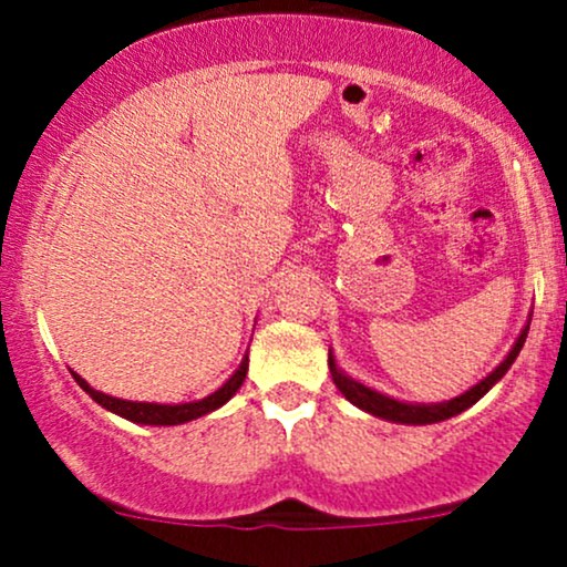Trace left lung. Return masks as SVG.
Instances as JSON below:
<instances>
[{
    "label": "left lung",
    "instance_id": "obj_1",
    "mask_svg": "<svg viewBox=\"0 0 567 567\" xmlns=\"http://www.w3.org/2000/svg\"><path fill=\"white\" fill-rule=\"evenodd\" d=\"M528 330H530V317L528 322H525V328L519 330L517 341H514V347L509 349V354L504 357V360L498 362L496 368L491 370V373L485 375L483 381L474 383L472 389H466L464 394L453 396V400H445V402H402V400H394V396L383 394V392H375V389L365 386L362 381L351 379L347 370L338 368L336 357H333V349H330L328 354V365H330V375H333V383L338 386V392H341L351 405H357L360 410H365V413L375 415V419H383V421H392V424H410V426H426V424H440V421H447L453 419V415L464 413V410H470L474 402H480L483 396L491 392L496 383L504 379L506 370L512 368V362L517 360L519 349H523L525 338H528Z\"/></svg>",
    "mask_w": 567,
    "mask_h": 567
}]
</instances>
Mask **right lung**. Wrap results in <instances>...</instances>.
I'll return each mask as SVG.
<instances>
[{"label": "right lung", "instance_id": "add662e5", "mask_svg": "<svg viewBox=\"0 0 567 567\" xmlns=\"http://www.w3.org/2000/svg\"><path fill=\"white\" fill-rule=\"evenodd\" d=\"M247 362L250 360H247V354H245L243 362H239V368L229 375V381L220 383L213 394L202 396V400H194V402H178V405H165V402L120 400V396L97 392V389L90 386L82 375H76L74 370H71V375H74V381L80 383L84 392L93 396L97 405L106 408L109 413H116V415H122V419L133 421V424H143V426H178V424H188V421H197V419H202V415L213 413V410L224 408L226 402H229L231 396L239 392V386H243V381L247 375Z\"/></svg>", "mask_w": 567, "mask_h": 567}]
</instances>
